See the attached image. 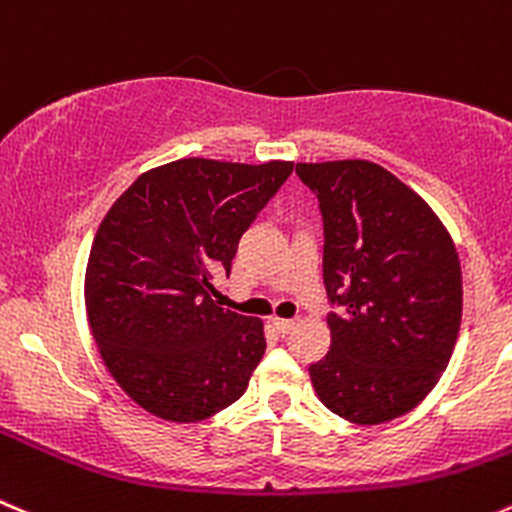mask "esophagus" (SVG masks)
<instances>
[{
    "label": "esophagus",
    "mask_w": 512,
    "mask_h": 512,
    "mask_svg": "<svg viewBox=\"0 0 512 512\" xmlns=\"http://www.w3.org/2000/svg\"><path fill=\"white\" fill-rule=\"evenodd\" d=\"M274 326H276V332L279 334H289L291 329H294L296 326V319H281V316H274Z\"/></svg>",
    "instance_id": "1"
}]
</instances>
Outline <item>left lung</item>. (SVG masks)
<instances>
[{"label": "left lung", "mask_w": 512, "mask_h": 512, "mask_svg": "<svg viewBox=\"0 0 512 512\" xmlns=\"http://www.w3.org/2000/svg\"><path fill=\"white\" fill-rule=\"evenodd\" d=\"M324 223L332 347L309 367L334 415L382 425L415 410L455 349L462 274L432 208L369 160L296 163Z\"/></svg>", "instance_id": "left-lung-1"}]
</instances>
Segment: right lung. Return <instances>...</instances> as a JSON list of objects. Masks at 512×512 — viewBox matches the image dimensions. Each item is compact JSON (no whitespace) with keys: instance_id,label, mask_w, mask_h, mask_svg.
<instances>
[{"instance_id":"obj_1","label":"right lung","mask_w":512,"mask_h":512,"mask_svg":"<svg viewBox=\"0 0 512 512\" xmlns=\"http://www.w3.org/2000/svg\"><path fill=\"white\" fill-rule=\"evenodd\" d=\"M294 163L183 158L140 175L102 218L85 274L90 332L133 402L198 422L233 405L266 352L264 324L223 309L243 231Z\"/></svg>"}]
</instances>
